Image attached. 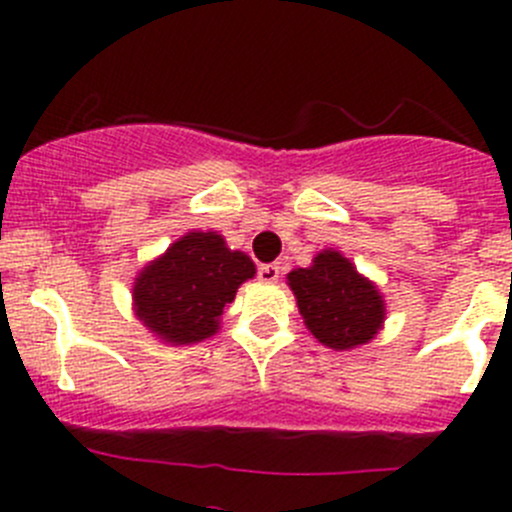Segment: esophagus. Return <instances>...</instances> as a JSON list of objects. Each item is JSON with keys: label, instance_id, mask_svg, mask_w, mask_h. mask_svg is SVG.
Segmentation results:
<instances>
[{"label": "esophagus", "instance_id": "obj_1", "mask_svg": "<svg viewBox=\"0 0 512 512\" xmlns=\"http://www.w3.org/2000/svg\"><path fill=\"white\" fill-rule=\"evenodd\" d=\"M280 265H275V262H270V265H260L257 267V277H260L262 282H275L280 280Z\"/></svg>", "mask_w": 512, "mask_h": 512}]
</instances>
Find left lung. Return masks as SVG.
<instances>
[{"instance_id": "left-lung-1", "label": "left lung", "mask_w": 512, "mask_h": 512, "mask_svg": "<svg viewBox=\"0 0 512 512\" xmlns=\"http://www.w3.org/2000/svg\"><path fill=\"white\" fill-rule=\"evenodd\" d=\"M309 332L329 349H352L374 339L384 322V299L352 262L334 250L314 257L312 267L287 275Z\"/></svg>"}]
</instances>
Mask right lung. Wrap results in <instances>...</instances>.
Wrapping results in <instances>:
<instances>
[{"mask_svg":"<svg viewBox=\"0 0 512 512\" xmlns=\"http://www.w3.org/2000/svg\"><path fill=\"white\" fill-rule=\"evenodd\" d=\"M255 277V265L232 252L215 232H188L138 275L136 314L170 344H190L218 329L237 287Z\"/></svg>","mask_w":512,"mask_h":512,"instance_id":"right-lung-1","label":"right lung"}]
</instances>
